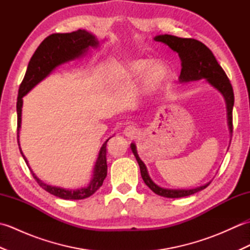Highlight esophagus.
Masks as SVG:
<instances>
[{"mask_svg": "<svg viewBox=\"0 0 250 250\" xmlns=\"http://www.w3.org/2000/svg\"><path fill=\"white\" fill-rule=\"evenodd\" d=\"M124 134L129 137V139H135L136 135H137V129L135 128L134 125H128L126 128H125L124 130Z\"/></svg>", "mask_w": 250, "mask_h": 250, "instance_id": "obj_1", "label": "esophagus"}]
</instances>
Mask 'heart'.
Returning a JSON list of instances; mask_svg holds the SVG:
<instances>
[{"label": "heart", "mask_w": 250, "mask_h": 250, "mask_svg": "<svg viewBox=\"0 0 250 250\" xmlns=\"http://www.w3.org/2000/svg\"><path fill=\"white\" fill-rule=\"evenodd\" d=\"M145 76V86L148 89H156L167 82L169 70L164 63L158 62L152 65L150 60H135L126 65L117 68L114 84L121 90H131L134 87L137 78Z\"/></svg>", "instance_id": "heart-1"}]
</instances>
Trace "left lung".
Here are the masks:
<instances>
[{
  "instance_id": "8db88e82",
  "label": "left lung",
  "mask_w": 250,
  "mask_h": 250,
  "mask_svg": "<svg viewBox=\"0 0 250 250\" xmlns=\"http://www.w3.org/2000/svg\"><path fill=\"white\" fill-rule=\"evenodd\" d=\"M153 41L163 43L178 54L180 61H182V71H180L179 75L180 83H185L205 79L207 83L210 84L211 87L222 94L227 105L228 126H229L230 134L232 135V110L233 105H234V93H233V88L229 78L227 77L225 71L218 64L213 52L207 48L203 43L193 39H182V37L174 35L161 34L153 37ZM131 149L140 166L143 180L150 188V190L158 195L169 199L184 198V196L194 194L205 189L210 183L209 182L203 186H200V187L191 189H169L160 187L150 178L145 163L141 160V158L137 155L134 143L131 144Z\"/></svg>"
}]
</instances>
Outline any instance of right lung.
<instances>
[{"instance_id":"1","label":"right lung","mask_w":250,"mask_h":250,"mask_svg":"<svg viewBox=\"0 0 250 250\" xmlns=\"http://www.w3.org/2000/svg\"><path fill=\"white\" fill-rule=\"evenodd\" d=\"M100 42L97 39V36L86 30H78L76 32H72V33H57L49 35L42 42L41 45L35 50L34 55L32 56L23 81L19 87L17 99V139L20 152L37 184L46 190L47 192L63 200H83L89 198L103 185L106 175H107V163H106V151L107 150H106V145H107V142L110 137L108 140H106L102 147H101L97 162L94 164L92 178L87 186L77 189H65L45 184L32 171L28 160H26L20 148L19 131L21 128V114H22L23 105L22 98L25 94H28L36 84H39L47 76H49L51 72L56 70V67L78 59V58L83 57L86 52H88L90 48H98Z\"/></svg>"}]
</instances>
